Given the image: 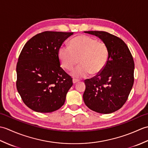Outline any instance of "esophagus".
<instances>
[{
	"instance_id": "1",
	"label": "esophagus",
	"mask_w": 148,
	"mask_h": 148,
	"mask_svg": "<svg viewBox=\"0 0 148 148\" xmlns=\"http://www.w3.org/2000/svg\"><path fill=\"white\" fill-rule=\"evenodd\" d=\"M78 80H77V79H73V80H72V83H73V84H76L77 82H78Z\"/></svg>"
}]
</instances>
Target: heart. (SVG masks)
Segmentation results:
<instances>
[{
	"label": "heart",
	"mask_w": 148,
	"mask_h": 148,
	"mask_svg": "<svg viewBox=\"0 0 148 148\" xmlns=\"http://www.w3.org/2000/svg\"><path fill=\"white\" fill-rule=\"evenodd\" d=\"M58 56L62 67L67 71H71L79 61L80 65L72 71L71 76L79 79L103 70L109 58V49L104 42L90 36H79L71 40L70 46L60 47Z\"/></svg>",
	"instance_id": "heart-1"
}]
</instances>
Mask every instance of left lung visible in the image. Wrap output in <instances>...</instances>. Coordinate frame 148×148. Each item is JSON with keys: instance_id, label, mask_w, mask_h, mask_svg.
I'll use <instances>...</instances> for the list:
<instances>
[{"instance_id": "1", "label": "left lung", "mask_w": 148, "mask_h": 148, "mask_svg": "<svg viewBox=\"0 0 148 148\" xmlns=\"http://www.w3.org/2000/svg\"><path fill=\"white\" fill-rule=\"evenodd\" d=\"M107 45L109 58L102 72L86 79L83 100L92 111L110 114L126 102L134 84V62L128 46L119 37L102 31H86Z\"/></svg>"}]
</instances>
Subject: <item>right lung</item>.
I'll return each mask as SVG.
<instances>
[{
	"label": "right lung",
	"mask_w": 148,
	"mask_h": 148,
	"mask_svg": "<svg viewBox=\"0 0 148 148\" xmlns=\"http://www.w3.org/2000/svg\"><path fill=\"white\" fill-rule=\"evenodd\" d=\"M73 32L37 34L25 45L16 65V88L27 107L51 112L64 104L72 79L60 67V47Z\"/></svg>",
	"instance_id": "add662e5"
}]
</instances>
